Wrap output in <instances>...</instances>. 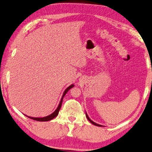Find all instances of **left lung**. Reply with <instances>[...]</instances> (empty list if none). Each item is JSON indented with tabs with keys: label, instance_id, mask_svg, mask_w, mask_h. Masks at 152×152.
<instances>
[{
	"label": "left lung",
	"instance_id": "1",
	"mask_svg": "<svg viewBox=\"0 0 152 152\" xmlns=\"http://www.w3.org/2000/svg\"><path fill=\"white\" fill-rule=\"evenodd\" d=\"M86 118H87V119L88 120L90 121V122L92 124H94V125H95V126H100V127H102V126H102V125H100V124H96V123H95V122H93L92 120H91V119L89 118V117H88V114L86 113Z\"/></svg>",
	"mask_w": 152,
	"mask_h": 152
}]
</instances>
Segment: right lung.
I'll list each match as a JSON object with an SVG mask.
<instances>
[{
  "label": "right lung",
  "mask_w": 152,
  "mask_h": 152,
  "mask_svg": "<svg viewBox=\"0 0 152 152\" xmlns=\"http://www.w3.org/2000/svg\"><path fill=\"white\" fill-rule=\"evenodd\" d=\"M73 87H74V85H73V84H72V85L69 86V87L64 90V93H63V95H62V96L61 98V100H60V103H59V104H58L57 109H56L55 111L53 112V113H52V114H50V115H49L46 116V117H43V118H33V117H30V116H28V115H26V116H27L28 118L32 119V120L39 121V122H47V121H50L51 120H52V119L56 118V117L58 115V113H59V111H60V108H61V106H62V102L63 98H64L65 95H66V93L68 92V91L70 89H71V88H73Z\"/></svg>",
  "instance_id": "obj_1"
}]
</instances>
